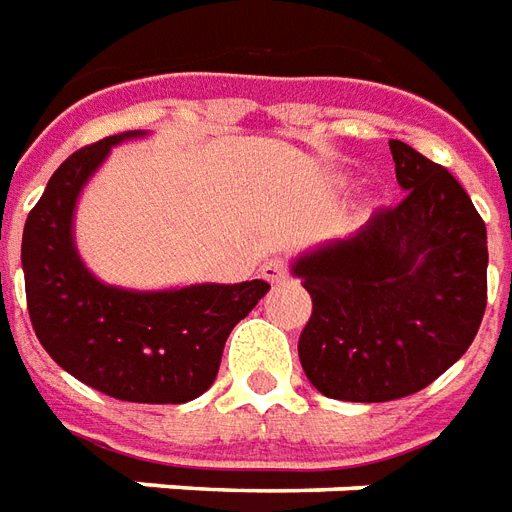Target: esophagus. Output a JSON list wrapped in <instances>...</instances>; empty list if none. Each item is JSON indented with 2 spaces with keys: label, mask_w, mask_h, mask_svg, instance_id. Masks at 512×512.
<instances>
[{
  "label": "esophagus",
  "mask_w": 512,
  "mask_h": 512,
  "mask_svg": "<svg viewBox=\"0 0 512 512\" xmlns=\"http://www.w3.org/2000/svg\"><path fill=\"white\" fill-rule=\"evenodd\" d=\"M260 277L266 279V282H271V285H279V282H285V277H288V266H285L279 257H274V260H266V263H263V268H260Z\"/></svg>",
  "instance_id": "esophagus-1"
}]
</instances>
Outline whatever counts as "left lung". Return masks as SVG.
I'll use <instances>...</instances> for the list:
<instances>
[{"label":"left lung","mask_w":512,"mask_h":512,"mask_svg":"<svg viewBox=\"0 0 512 512\" xmlns=\"http://www.w3.org/2000/svg\"><path fill=\"white\" fill-rule=\"evenodd\" d=\"M389 150L403 202L290 266L312 296L301 367L334 400L386 403L433 384L472 345L488 299L485 222L469 194L406 142Z\"/></svg>","instance_id":"left-lung-1"}]
</instances>
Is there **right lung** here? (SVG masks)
I'll use <instances>...</instances> for the list:
<instances>
[{"label": "right lung", "mask_w": 512, "mask_h": 512, "mask_svg": "<svg viewBox=\"0 0 512 512\" xmlns=\"http://www.w3.org/2000/svg\"><path fill=\"white\" fill-rule=\"evenodd\" d=\"M145 131L76 150L29 211L21 241L32 329L46 354L82 384L128 403H186L216 381L227 337L268 282L126 290L95 279L73 244V211L109 150Z\"/></svg>", "instance_id": "right-lung-1"}]
</instances>
